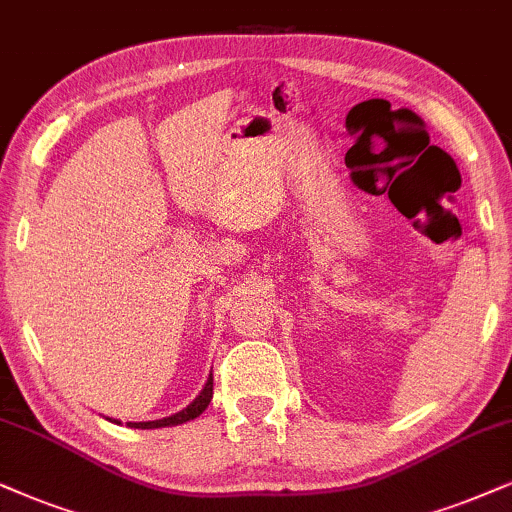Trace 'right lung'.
Here are the masks:
<instances>
[{
    "label": "right lung",
    "instance_id": "1",
    "mask_svg": "<svg viewBox=\"0 0 512 512\" xmlns=\"http://www.w3.org/2000/svg\"><path fill=\"white\" fill-rule=\"evenodd\" d=\"M210 399H212V373H210L208 383H205L203 390H200L198 397L193 399L191 404L186 406V409H181L179 413H172V416H167V418H160V420H146V423H127V425H129V428H141V430H153V428H172V425H181V423H186V420H193V418H198L200 413H203L205 409H208Z\"/></svg>",
    "mask_w": 512,
    "mask_h": 512
}]
</instances>
